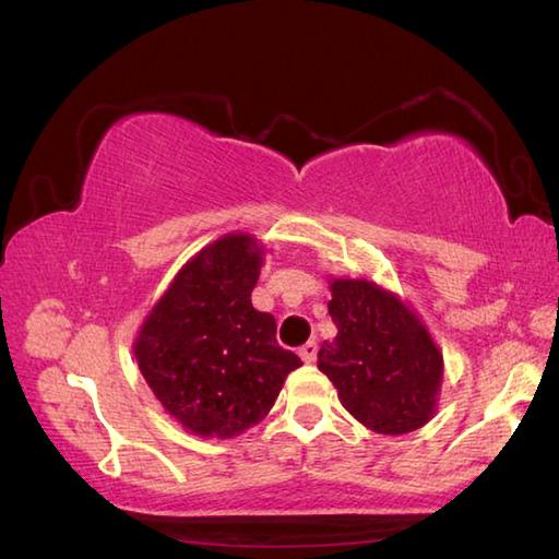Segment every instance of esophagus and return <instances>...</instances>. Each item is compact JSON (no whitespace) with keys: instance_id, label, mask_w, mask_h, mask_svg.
<instances>
[{"instance_id":"obj_1","label":"esophagus","mask_w":559,"mask_h":559,"mask_svg":"<svg viewBox=\"0 0 559 559\" xmlns=\"http://www.w3.org/2000/svg\"><path fill=\"white\" fill-rule=\"evenodd\" d=\"M317 350H319L317 341H309V344H305V346L299 348V356H301V360H305V364H314V360H317Z\"/></svg>"}]
</instances>
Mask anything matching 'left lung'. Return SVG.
Masks as SVG:
<instances>
[{"mask_svg": "<svg viewBox=\"0 0 559 559\" xmlns=\"http://www.w3.org/2000/svg\"><path fill=\"white\" fill-rule=\"evenodd\" d=\"M338 334L317 366L338 400L376 435H407L437 415L444 356L423 317L368 277H329Z\"/></svg>", "mask_w": 559, "mask_h": 559, "instance_id": "obj_1", "label": "left lung"}]
</instances>
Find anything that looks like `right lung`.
Wrapping results in <instances>:
<instances>
[{
    "label": "right lung",
    "instance_id": "right-lung-1",
    "mask_svg": "<svg viewBox=\"0 0 559 559\" xmlns=\"http://www.w3.org/2000/svg\"><path fill=\"white\" fill-rule=\"evenodd\" d=\"M264 245L225 233L186 260L146 311L132 344L166 415L203 439H233L262 423L299 356L277 344V324L252 307Z\"/></svg>",
    "mask_w": 559,
    "mask_h": 559
}]
</instances>
